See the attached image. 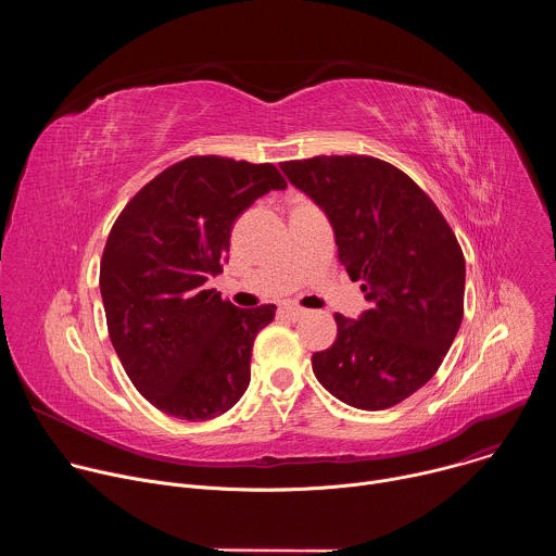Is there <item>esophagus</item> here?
Wrapping results in <instances>:
<instances>
[{"label": "esophagus", "instance_id": "1", "mask_svg": "<svg viewBox=\"0 0 556 556\" xmlns=\"http://www.w3.org/2000/svg\"><path fill=\"white\" fill-rule=\"evenodd\" d=\"M281 312H283L286 316H290L292 321H296V319H301V316H303L307 309L301 307V305H296V303H286V305L281 307Z\"/></svg>", "mask_w": 556, "mask_h": 556}]
</instances>
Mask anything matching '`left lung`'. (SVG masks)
I'll use <instances>...</instances> for the list:
<instances>
[{"instance_id": "8db88e82", "label": "left lung", "mask_w": 556, "mask_h": 556, "mask_svg": "<svg viewBox=\"0 0 556 556\" xmlns=\"http://www.w3.org/2000/svg\"><path fill=\"white\" fill-rule=\"evenodd\" d=\"M319 204L339 260L363 281L371 307L334 314L337 341L312 354V371L341 403L380 412L433 378L464 316V253L435 202L399 167L374 155H314L281 163Z\"/></svg>"}]
</instances>
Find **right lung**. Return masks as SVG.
<instances>
[{
	"label": "right lung",
	"instance_id": "obj_1",
	"mask_svg": "<svg viewBox=\"0 0 556 556\" xmlns=\"http://www.w3.org/2000/svg\"><path fill=\"white\" fill-rule=\"evenodd\" d=\"M286 187L270 163L189 155L116 217L99 275L108 332L125 374L157 412L211 420L244 395L255 337L277 307H235L206 279L222 273L237 215Z\"/></svg>",
	"mask_w": 556,
	"mask_h": 556
}]
</instances>
